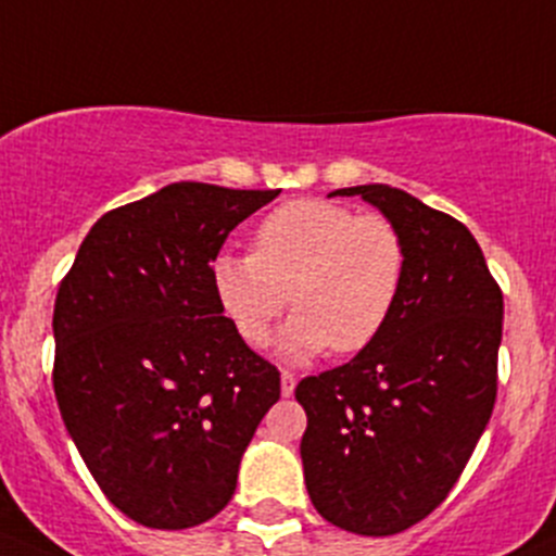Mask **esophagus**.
<instances>
[{
	"mask_svg": "<svg viewBox=\"0 0 556 556\" xmlns=\"http://www.w3.org/2000/svg\"><path fill=\"white\" fill-rule=\"evenodd\" d=\"M295 390V377L290 371H282V397H290Z\"/></svg>",
	"mask_w": 556,
	"mask_h": 556,
	"instance_id": "esophagus-1",
	"label": "esophagus"
}]
</instances>
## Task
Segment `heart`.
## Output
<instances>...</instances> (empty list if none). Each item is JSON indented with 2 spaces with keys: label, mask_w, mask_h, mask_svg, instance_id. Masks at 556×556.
<instances>
[{
  "label": "heart",
  "mask_w": 556,
  "mask_h": 556,
  "mask_svg": "<svg viewBox=\"0 0 556 556\" xmlns=\"http://www.w3.org/2000/svg\"><path fill=\"white\" fill-rule=\"evenodd\" d=\"M408 271L401 228L336 201L301 199L263 217L252 255L212 263L220 309L250 346H266L290 299L295 314L279 339L285 361L355 355L384 333Z\"/></svg>",
  "instance_id": "heart-1"
}]
</instances>
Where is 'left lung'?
<instances>
[{
  "label": "left lung",
  "mask_w": 556,
  "mask_h": 556,
  "mask_svg": "<svg viewBox=\"0 0 556 556\" xmlns=\"http://www.w3.org/2000/svg\"><path fill=\"white\" fill-rule=\"evenodd\" d=\"M401 228L408 271L384 333L350 363L301 379L306 490L319 517L395 535L444 503L492 417L503 293L473 233L390 185H355Z\"/></svg>",
  "instance_id": "8db88e82"
}]
</instances>
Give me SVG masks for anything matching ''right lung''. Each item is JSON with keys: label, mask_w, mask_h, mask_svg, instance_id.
Masks as SVG:
<instances>
[{"label": "right lung", "mask_w": 556, "mask_h": 556, "mask_svg": "<svg viewBox=\"0 0 556 556\" xmlns=\"http://www.w3.org/2000/svg\"><path fill=\"white\" fill-rule=\"evenodd\" d=\"M279 190L172 182L93 223L53 309L61 419L117 511L155 530L212 519L279 371L223 317L212 261Z\"/></svg>", "instance_id": "obj_1"}]
</instances>
